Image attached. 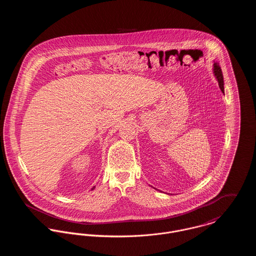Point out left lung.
<instances>
[{
  "mask_svg": "<svg viewBox=\"0 0 256 256\" xmlns=\"http://www.w3.org/2000/svg\"><path fill=\"white\" fill-rule=\"evenodd\" d=\"M215 72L216 73L215 74V76H216V78H217V80H218L220 88V90L224 92V78H222V70H220L218 63H214V74Z\"/></svg>",
  "mask_w": 256,
  "mask_h": 256,
  "instance_id": "left-lung-1",
  "label": "left lung"
}]
</instances>
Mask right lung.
<instances>
[{
	"label": "right lung",
	"mask_w": 256,
	"mask_h": 256,
	"mask_svg": "<svg viewBox=\"0 0 256 256\" xmlns=\"http://www.w3.org/2000/svg\"><path fill=\"white\" fill-rule=\"evenodd\" d=\"M94 188H92V189H94Z\"/></svg>",
	"instance_id": "add662e5"
}]
</instances>
